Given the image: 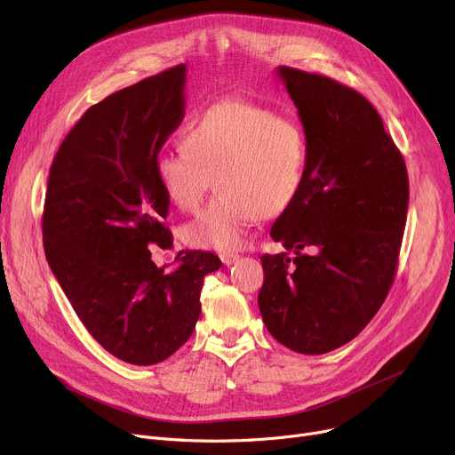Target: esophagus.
<instances>
[{"mask_svg": "<svg viewBox=\"0 0 455 455\" xmlns=\"http://www.w3.org/2000/svg\"><path fill=\"white\" fill-rule=\"evenodd\" d=\"M237 259H240V254H235V252H223L221 254V261L225 266H232V264H235Z\"/></svg>", "mask_w": 455, "mask_h": 455, "instance_id": "esophagus-1", "label": "esophagus"}]
</instances>
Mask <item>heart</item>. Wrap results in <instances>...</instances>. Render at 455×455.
Segmentation results:
<instances>
[{"mask_svg": "<svg viewBox=\"0 0 455 455\" xmlns=\"http://www.w3.org/2000/svg\"><path fill=\"white\" fill-rule=\"evenodd\" d=\"M182 149L160 153L153 173L180 210H194L213 179L220 196L182 230L196 249H240L254 221L288 210L304 182L307 146L300 124L243 98L208 107L184 129Z\"/></svg>", "mask_w": 455, "mask_h": 455, "instance_id": "heart-1", "label": "heart"}]
</instances>
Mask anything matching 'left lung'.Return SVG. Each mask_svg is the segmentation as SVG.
I'll use <instances>...</instances> for the list:
<instances>
[{
    "label": "left lung",
    "mask_w": 455,
    "mask_h": 455,
    "mask_svg": "<svg viewBox=\"0 0 455 455\" xmlns=\"http://www.w3.org/2000/svg\"><path fill=\"white\" fill-rule=\"evenodd\" d=\"M306 134L304 182L264 254L259 314L271 336L300 354L352 341L384 304L396 273L410 203L405 162L376 108L355 90L276 68ZM309 248V253H302Z\"/></svg>",
    "instance_id": "1"
}]
</instances>
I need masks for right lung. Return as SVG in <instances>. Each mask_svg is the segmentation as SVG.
<instances>
[{
	"mask_svg": "<svg viewBox=\"0 0 455 455\" xmlns=\"http://www.w3.org/2000/svg\"><path fill=\"white\" fill-rule=\"evenodd\" d=\"M186 66L90 107L53 158L42 215L47 264L90 336L117 360L155 365L201 315V290L221 259L180 251L164 271L149 247L173 245L170 201L153 164L184 117Z\"/></svg>",
	"mask_w": 455,
	"mask_h": 455,
	"instance_id": "1",
	"label": "right lung"
}]
</instances>
